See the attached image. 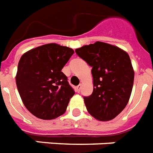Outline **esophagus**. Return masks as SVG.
Masks as SVG:
<instances>
[{
    "mask_svg": "<svg viewBox=\"0 0 153 153\" xmlns=\"http://www.w3.org/2000/svg\"><path fill=\"white\" fill-rule=\"evenodd\" d=\"M81 86H82L81 84H79L78 86L76 87L75 89H76V92H80V89H81Z\"/></svg>",
    "mask_w": 153,
    "mask_h": 153,
    "instance_id": "34e87169",
    "label": "esophagus"
}]
</instances>
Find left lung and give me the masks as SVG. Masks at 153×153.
<instances>
[{
    "label": "left lung",
    "instance_id": "1",
    "mask_svg": "<svg viewBox=\"0 0 153 153\" xmlns=\"http://www.w3.org/2000/svg\"><path fill=\"white\" fill-rule=\"evenodd\" d=\"M75 51L92 68L93 91L84 97L87 110L97 120L113 119L125 108L132 92L134 72L129 54L102 42Z\"/></svg>",
    "mask_w": 153,
    "mask_h": 153
}]
</instances>
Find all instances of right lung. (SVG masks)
I'll use <instances>...</instances> for the list:
<instances>
[{
	"label": "right lung",
	"instance_id": "obj_1",
	"mask_svg": "<svg viewBox=\"0 0 153 153\" xmlns=\"http://www.w3.org/2000/svg\"><path fill=\"white\" fill-rule=\"evenodd\" d=\"M74 51L49 43L32 49L19 60L16 82L27 109L41 119L51 120L65 112L75 94L62 72Z\"/></svg>",
	"mask_w": 153,
	"mask_h": 153
}]
</instances>
